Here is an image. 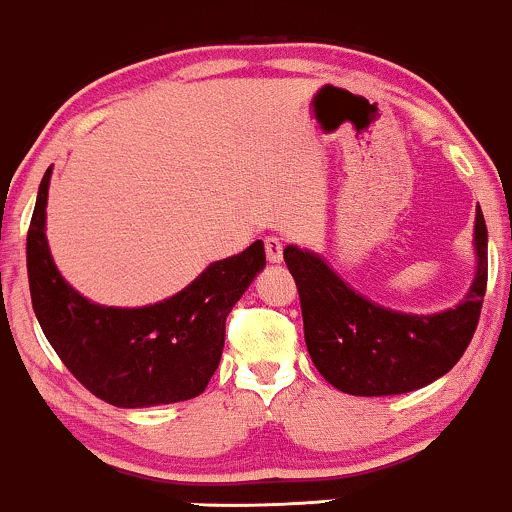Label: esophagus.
I'll list each match as a JSON object with an SVG mask.
<instances>
[{"label": "esophagus", "instance_id": "esophagus-1", "mask_svg": "<svg viewBox=\"0 0 512 512\" xmlns=\"http://www.w3.org/2000/svg\"><path fill=\"white\" fill-rule=\"evenodd\" d=\"M266 258L270 263H280L282 261V249H285V244H282L280 237H266Z\"/></svg>", "mask_w": 512, "mask_h": 512}]
</instances>
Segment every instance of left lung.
<instances>
[{
    "instance_id": "left-lung-1",
    "label": "left lung",
    "mask_w": 512,
    "mask_h": 512,
    "mask_svg": "<svg viewBox=\"0 0 512 512\" xmlns=\"http://www.w3.org/2000/svg\"><path fill=\"white\" fill-rule=\"evenodd\" d=\"M486 222L477 206V273L470 292L441 314H400L354 292L314 251L290 244L285 263L299 290L311 362L330 386L378 398L424 388L448 374L470 345L486 294Z\"/></svg>"
}]
</instances>
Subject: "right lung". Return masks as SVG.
<instances>
[{
	"label": "right lung",
	"mask_w": 512,
	"mask_h": 512,
	"mask_svg": "<svg viewBox=\"0 0 512 512\" xmlns=\"http://www.w3.org/2000/svg\"><path fill=\"white\" fill-rule=\"evenodd\" d=\"M50 177L47 167L26 242L30 299L47 342L76 381L114 407L170 405L201 395L220 364L232 306L266 266L261 239L210 263L165 302L138 309L93 304L62 278L50 256Z\"/></svg>",
	"instance_id": "obj_1"
}]
</instances>
